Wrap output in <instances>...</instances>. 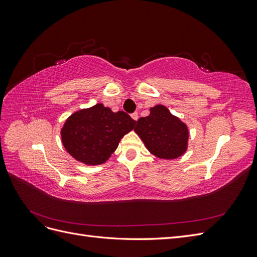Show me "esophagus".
<instances>
[{
    "instance_id": "obj_1",
    "label": "esophagus",
    "mask_w": 257,
    "mask_h": 257,
    "mask_svg": "<svg viewBox=\"0 0 257 257\" xmlns=\"http://www.w3.org/2000/svg\"><path fill=\"white\" fill-rule=\"evenodd\" d=\"M131 116H132V118H133L135 121L138 120V113H137V112H133V113L131 114Z\"/></svg>"
}]
</instances>
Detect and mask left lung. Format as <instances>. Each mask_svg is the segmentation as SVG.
Masks as SVG:
<instances>
[{"label":"left lung","mask_w":257,"mask_h":257,"mask_svg":"<svg viewBox=\"0 0 257 257\" xmlns=\"http://www.w3.org/2000/svg\"><path fill=\"white\" fill-rule=\"evenodd\" d=\"M135 132L147 149L161 159H177L188 148V127L163 105L152 107L149 115L139 119Z\"/></svg>","instance_id":"1"}]
</instances>
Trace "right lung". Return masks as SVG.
Returning a JSON list of instances; mask_svg holds the SVG:
<instances>
[{
    "label": "right lung",
    "mask_w": 257,
    "mask_h": 257,
    "mask_svg": "<svg viewBox=\"0 0 257 257\" xmlns=\"http://www.w3.org/2000/svg\"><path fill=\"white\" fill-rule=\"evenodd\" d=\"M135 124L124 111L113 112L103 104H96L69 116L61 131L62 143L77 161L99 165L109 159L121 138Z\"/></svg>",
    "instance_id": "1"
}]
</instances>
